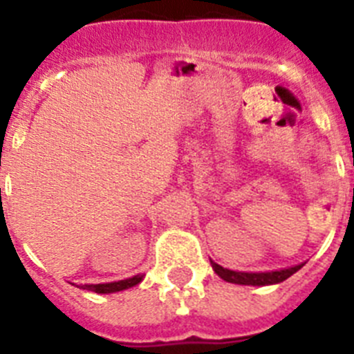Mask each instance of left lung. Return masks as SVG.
<instances>
[{
  "instance_id": "left-lung-1",
  "label": "left lung",
  "mask_w": 354,
  "mask_h": 354,
  "mask_svg": "<svg viewBox=\"0 0 354 354\" xmlns=\"http://www.w3.org/2000/svg\"><path fill=\"white\" fill-rule=\"evenodd\" d=\"M212 270L216 271L218 277H221L225 282L230 283H239V286H273V283H280L283 280L294 274L298 270H301L303 264L294 266L289 270H280V271H270V273H243V271H230L227 268H221L220 264L212 262Z\"/></svg>"
}]
</instances>
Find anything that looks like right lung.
Here are the masks:
<instances>
[{
  "mask_svg": "<svg viewBox=\"0 0 354 354\" xmlns=\"http://www.w3.org/2000/svg\"><path fill=\"white\" fill-rule=\"evenodd\" d=\"M143 274H136L133 278H127V280H120V282H111V283H92V286H81V289L93 290L97 294H108V292H118V290L129 289V287L138 286L142 282Z\"/></svg>",
  "mask_w": 354,
  "mask_h": 354,
  "instance_id": "1",
  "label": "right lung"
}]
</instances>
